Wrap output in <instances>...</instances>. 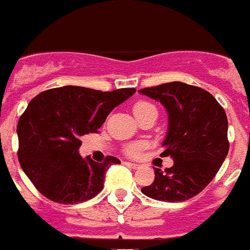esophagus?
Returning <instances> with one entry per match:
<instances>
[{
  "label": "esophagus",
  "mask_w": 250,
  "mask_h": 250,
  "mask_svg": "<svg viewBox=\"0 0 250 250\" xmlns=\"http://www.w3.org/2000/svg\"><path fill=\"white\" fill-rule=\"evenodd\" d=\"M125 165H127L128 167H131V169H139V167H140L139 164H135V163H125Z\"/></svg>",
  "instance_id": "esophagus-1"
}]
</instances>
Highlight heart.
<instances>
[{
  "label": "heart",
  "mask_w": 250,
  "mask_h": 250,
  "mask_svg": "<svg viewBox=\"0 0 250 250\" xmlns=\"http://www.w3.org/2000/svg\"><path fill=\"white\" fill-rule=\"evenodd\" d=\"M133 112L140 122L149 119V118H157L159 115V111L155 104L146 100H139L133 104ZM146 146V143H131L128 146H125V153L129 157H139Z\"/></svg>",
  "instance_id": "1"
}]
</instances>
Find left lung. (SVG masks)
<instances>
[{
  "mask_svg": "<svg viewBox=\"0 0 250 250\" xmlns=\"http://www.w3.org/2000/svg\"><path fill=\"white\" fill-rule=\"evenodd\" d=\"M167 110L169 128L161 157L174 160L171 167H155V181L142 188L146 197L182 202L199 194L212 181L228 155V121L214 95L180 81L140 90Z\"/></svg>",
  "mask_w": 250,
  "mask_h": 250,
  "instance_id": "obj_1",
  "label": "left lung"
}]
</instances>
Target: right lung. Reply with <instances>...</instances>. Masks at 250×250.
Wrapping results in <instances>:
<instances>
[{"label": "right lung", "instance_id": "obj_1", "mask_svg": "<svg viewBox=\"0 0 250 250\" xmlns=\"http://www.w3.org/2000/svg\"><path fill=\"white\" fill-rule=\"evenodd\" d=\"M136 91H102L83 86L53 87L34 97L21 115L18 160L38 191L56 203L89 201L104 188L108 167L121 161L106 156L95 163L79 155L81 138L97 132L111 110Z\"/></svg>", "mask_w": 250, "mask_h": 250}]
</instances>
